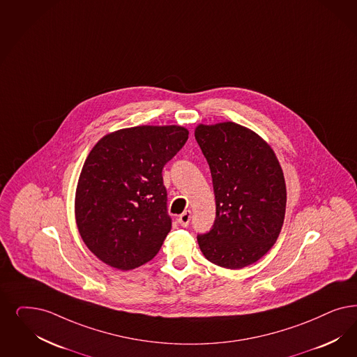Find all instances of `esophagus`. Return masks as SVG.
Segmentation results:
<instances>
[{
	"instance_id": "obj_1",
	"label": "esophagus",
	"mask_w": 357,
	"mask_h": 357,
	"mask_svg": "<svg viewBox=\"0 0 357 357\" xmlns=\"http://www.w3.org/2000/svg\"><path fill=\"white\" fill-rule=\"evenodd\" d=\"M191 220V211L190 209H185V212L182 215L178 216V222L182 225V227H188Z\"/></svg>"
}]
</instances>
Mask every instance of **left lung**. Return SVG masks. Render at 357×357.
I'll use <instances>...</instances> for the list:
<instances>
[{
	"label": "left lung",
	"instance_id": "1",
	"mask_svg": "<svg viewBox=\"0 0 357 357\" xmlns=\"http://www.w3.org/2000/svg\"><path fill=\"white\" fill-rule=\"evenodd\" d=\"M195 138L208 162L216 202L212 229L197 236L204 257L241 269L265 256L282 229L286 185L273 149L234 123L197 125Z\"/></svg>",
	"mask_w": 357,
	"mask_h": 357
}]
</instances>
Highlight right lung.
Listing matches in <instances>:
<instances>
[{"label":"right lung","mask_w":357,"mask_h":357,"mask_svg":"<svg viewBox=\"0 0 357 357\" xmlns=\"http://www.w3.org/2000/svg\"><path fill=\"white\" fill-rule=\"evenodd\" d=\"M183 126L142 125L104 135L79 176L75 218L88 249L130 271L154 259L172 229L162 169L183 148Z\"/></svg>","instance_id":"obj_1"}]
</instances>
